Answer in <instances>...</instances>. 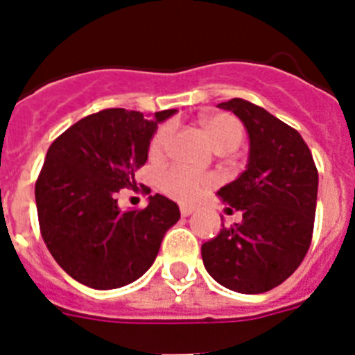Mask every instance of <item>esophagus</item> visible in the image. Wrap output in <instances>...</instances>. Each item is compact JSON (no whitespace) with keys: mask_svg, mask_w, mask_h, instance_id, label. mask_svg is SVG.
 Returning <instances> with one entry per match:
<instances>
[{"mask_svg":"<svg viewBox=\"0 0 355 355\" xmlns=\"http://www.w3.org/2000/svg\"><path fill=\"white\" fill-rule=\"evenodd\" d=\"M197 209H199V206L197 205H181L180 206V211L183 216H188L192 215V213H196Z\"/></svg>","mask_w":355,"mask_h":355,"instance_id":"1","label":"esophagus"}]
</instances>
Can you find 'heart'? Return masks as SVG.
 Segmentation results:
<instances>
[{"instance_id":"b5f03b06","label":"heart","mask_w":355,"mask_h":355,"mask_svg":"<svg viewBox=\"0 0 355 355\" xmlns=\"http://www.w3.org/2000/svg\"><path fill=\"white\" fill-rule=\"evenodd\" d=\"M200 124H202V130H205L209 144L216 150L236 149L240 146L241 139H243V126H241V122L236 117H233V115H206V117L200 119ZM171 124H165V126L159 128L155 133V137H153V140H150V155H162L165 147H167L168 140H171ZM213 183H215V180H213L211 175L197 174V172L180 167V165H174V167L167 168V171L159 175V187H162L163 192L180 200L197 199L208 188H211Z\"/></svg>"}]
</instances>
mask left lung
Segmentation results:
<instances>
[{
  "label": "left lung",
  "mask_w": 355,
  "mask_h": 355,
  "mask_svg": "<svg viewBox=\"0 0 355 355\" xmlns=\"http://www.w3.org/2000/svg\"><path fill=\"white\" fill-rule=\"evenodd\" d=\"M218 108L233 112L249 135L245 171L216 192L225 211L243 218L202 243V263L222 286L263 293L284 283L311 245L318 171L299 131L265 108L238 97Z\"/></svg>",
  "instance_id": "1"
}]
</instances>
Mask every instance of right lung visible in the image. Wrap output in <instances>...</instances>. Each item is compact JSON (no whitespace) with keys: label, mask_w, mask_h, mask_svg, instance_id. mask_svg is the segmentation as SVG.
<instances>
[{"label":"right lung","mask_w":355,"mask_h":355,"mask_svg":"<svg viewBox=\"0 0 355 355\" xmlns=\"http://www.w3.org/2000/svg\"><path fill=\"white\" fill-rule=\"evenodd\" d=\"M155 117L108 108L81 119L58 137L44 159L35 184L40 233L55 261L78 283L114 290L142 277L158 256L180 208L150 196L144 209L122 211L115 196L137 184L135 172L147 162L159 122Z\"/></svg>","instance_id":"1"}]
</instances>
